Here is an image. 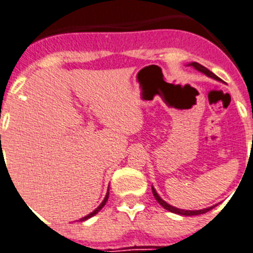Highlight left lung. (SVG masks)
<instances>
[{
  "label": "left lung",
  "instance_id": "left-lung-1",
  "mask_svg": "<svg viewBox=\"0 0 253 253\" xmlns=\"http://www.w3.org/2000/svg\"><path fill=\"white\" fill-rule=\"evenodd\" d=\"M188 65H189V66H192V68L196 69V70H198L199 73H202V74H205V75H207L208 78H212V79H214V80H217V81H221V79H219L218 76L214 75L212 71H210L207 68L202 66V65L198 64V62H191V64H188ZM152 192H153V196H154V198L157 199V202H158L159 205L162 206V207L166 208V210L169 211V212H173V213H177V214H180V216H197V214H203V213L208 212V211H211L213 207H214V206H212V207L203 208V210H198V211L180 210V208L173 207V206H170L169 203H167L164 199H162L161 197H159V194L157 193V191H155L154 187H152Z\"/></svg>",
  "mask_w": 253,
  "mask_h": 253
}]
</instances>
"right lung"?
I'll list each match as a JSON object with an SVG mask.
<instances>
[{
	"label": "right lung",
	"instance_id": "1",
	"mask_svg": "<svg viewBox=\"0 0 253 253\" xmlns=\"http://www.w3.org/2000/svg\"><path fill=\"white\" fill-rule=\"evenodd\" d=\"M1 136V135H0ZM108 198H109V189H108V192H106V196H105V198H104V201L103 202L100 203V206H99L98 208H96V210H94L92 211L91 213H90V214H87V216H85V217H83V218H80L79 219V221H81V222H84V221H86V219H89V218H91L92 216H95V214H96V213L99 212V211L101 210V208L104 207V206H105V203L108 202Z\"/></svg>",
	"mask_w": 253,
	"mask_h": 253
}]
</instances>
